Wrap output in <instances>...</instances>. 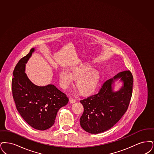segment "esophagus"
<instances>
[{"mask_svg":"<svg viewBox=\"0 0 154 154\" xmlns=\"http://www.w3.org/2000/svg\"><path fill=\"white\" fill-rule=\"evenodd\" d=\"M69 102H70L71 103H74L75 102H76V100L73 99V98H70V99H69Z\"/></svg>","mask_w":154,"mask_h":154,"instance_id":"esophagus-1","label":"esophagus"}]
</instances>
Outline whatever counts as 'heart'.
Instances as JSON below:
<instances>
[{
  "label": "heart",
  "mask_w": 154,
  "mask_h": 154,
  "mask_svg": "<svg viewBox=\"0 0 154 154\" xmlns=\"http://www.w3.org/2000/svg\"><path fill=\"white\" fill-rule=\"evenodd\" d=\"M74 78L77 79L76 86L82 94L92 93L97 87L100 79V72L89 64H84L72 69L71 74L66 69H62L59 75L60 85L67 88L73 83Z\"/></svg>",
  "instance_id": "1"
}]
</instances>
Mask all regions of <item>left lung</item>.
Returning <instances> with one entry per match:
<instances>
[{"label": "left lung", "mask_w": 154, "mask_h": 154, "mask_svg": "<svg viewBox=\"0 0 154 154\" xmlns=\"http://www.w3.org/2000/svg\"><path fill=\"white\" fill-rule=\"evenodd\" d=\"M120 79L123 86L114 92L115 81ZM134 78L129 71L121 72L106 80L97 94L80 100L84 112L80 125L85 131L98 134L109 130L126 112L132 94Z\"/></svg>", "instance_id": "8db88e82"}]
</instances>
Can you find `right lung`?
I'll list each match as a JSON object with an SVG mask.
<instances>
[{"label": "right lung", "mask_w": 154, "mask_h": 154, "mask_svg": "<svg viewBox=\"0 0 154 154\" xmlns=\"http://www.w3.org/2000/svg\"><path fill=\"white\" fill-rule=\"evenodd\" d=\"M34 51L35 48L31 49L14 68L13 97L23 120L34 129L44 131L54 125L57 112L67 105L69 100L54 85L38 86L28 78L25 72L26 64Z\"/></svg>", "instance_id": "obj_1"}]
</instances>
